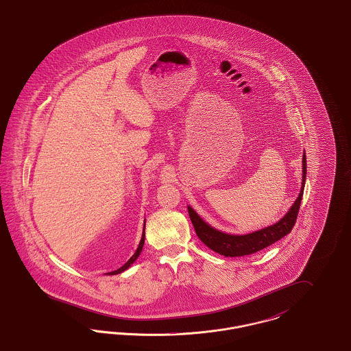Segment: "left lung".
Instances as JSON below:
<instances>
[{"mask_svg": "<svg viewBox=\"0 0 351 351\" xmlns=\"http://www.w3.org/2000/svg\"><path fill=\"white\" fill-rule=\"evenodd\" d=\"M306 176V158L305 154L302 156V184L298 200L292 205L289 212L284 216L279 222H276L272 226L265 228L262 230L254 232V233L245 234V235H232L218 232L216 229L210 228L208 223H205L201 219L197 213L188 206L189 218L193 223L195 232L200 238L201 242H204L210 250L216 251L223 256H243L250 255L254 252L263 250L269 245L275 243L284 235L291 233L292 228L296 223L299 209H300L301 199L304 193V184Z\"/></svg>", "mask_w": 351, "mask_h": 351, "instance_id": "1", "label": "left lung"}]
</instances>
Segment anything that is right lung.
Wrapping results in <instances>:
<instances>
[{"instance_id":"obj_1","label":"right lung","mask_w":351,"mask_h":351,"mask_svg":"<svg viewBox=\"0 0 351 351\" xmlns=\"http://www.w3.org/2000/svg\"><path fill=\"white\" fill-rule=\"evenodd\" d=\"M143 245H145V230H143V234H142V239H141V242H139V246H138V249L136 251L134 252L133 256L122 266V267L118 268L116 271H113V272H109V274H112V275H116V274H119V272H122V271H125V269H128V268L130 267L132 265H133L134 262H135V259L139 256V254H141V251H142V247H143Z\"/></svg>"}]
</instances>
